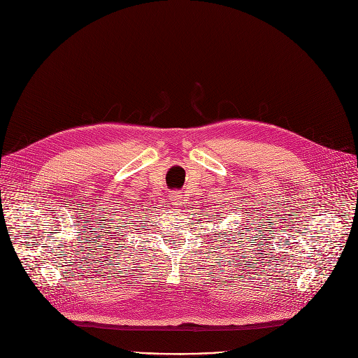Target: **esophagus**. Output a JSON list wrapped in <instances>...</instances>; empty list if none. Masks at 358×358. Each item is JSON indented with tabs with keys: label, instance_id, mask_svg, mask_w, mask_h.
Here are the masks:
<instances>
[{
	"label": "esophagus",
	"instance_id": "obj_1",
	"mask_svg": "<svg viewBox=\"0 0 358 358\" xmlns=\"http://www.w3.org/2000/svg\"><path fill=\"white\" fill-rule=\"evenodd\" d=\"M171 200H173L176 208H178V209H182L185 206V197L181 193H177V192L171 193Z\"/></svg>",
	"mask_w": 358,
	"mask_h": 358
}]
</instances>
